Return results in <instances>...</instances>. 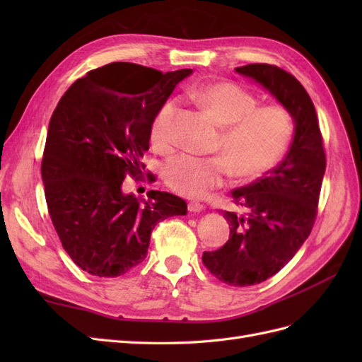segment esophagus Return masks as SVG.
Returning a JSON list of instances; mask_svg holds the SVG:
<instances>
[{
  "mask_svg": "<svg viewBox=\"0 0 362 362\" xmlns=\"http://www.w3.org/2000/svg\"><path fill=\"white\" fill-rule=\"evenodd\" d=\"M187 208H189L190 213H199V211L204 210V205L199 204V202H189Z\"/></svg>",
  "mask_w": 362,
  "mask_h": 362,
  "instance_id": "obj_1",
  "label": "esophagus"
}]
</instances>
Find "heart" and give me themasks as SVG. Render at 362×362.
I'll list each match as a JSON object with an SVG mask.
<instances>
[{"mask_svg": "<svg viewBox=\"0 0 362 362\" xmlns=\"http://www.w3.org/2000/svg\"><path fill=\"white\" fill-rule=\"evenodd\" d=\"M189 96L223 127L213 151L214 157L180 154L166 161L163 178L169 187L187 198H204L222 187L226 178L242 182L257 181L275 169L291 145L296 122L281 104L259 105V100L245 87L222 81L192 89ZM178 103H164L151 122V144L160 152L173 145V127Z\"/></svg>", "mask_w": 362, "mask_h": 362, "instance_id": "1", "label": "heart"}]
</instances>
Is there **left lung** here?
I'll return each instance as SVG.
<instances>
[{
  "label": "left lung",
  "mask_w": 362,
  "mask_h": 362,
  "mask_svg": "<svg viewBox=\"0 0 362 362\" xmlns=\"http://www.w3.org/2000/svg\"><path fill=\"white\" fill-rule=\"evenodd\" d=\"M235 71L264 86L296 122L284 161L262 178L233 190V202L243 208V214L223 211L229 223L228 242L202 255L204 266L218 281L247 287L278 273L311 234L326 154L314 104L294 75L266 63Z\"/></svg>",
  "instance_id": "left-lung-1"
}]
</instances>
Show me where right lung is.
I'll return each mask as SVG.
<instances>
[{"label": "right lung", "mask_w": 362, "mask_h": 362, "mask_svg": "<svg viewBox=\"0 0 362 362\" xmlns=\"http://www.w3.org/2000/svg\"><path fill=\"white\" fill-rule=\"evenodd\" d=\"M190 74L105 64L76 80L51 116L42 157L48 213L63 249L93 276L125 275L145 259L156 225L187 213L178 196L151 190L141 202L122 182L145 170L152 119Z\"/></svg>", "instance_id": "right-lung-1"}]
</instances>
